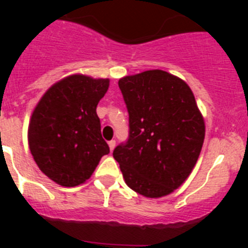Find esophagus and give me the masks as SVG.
<instances>
[{
    "mask_svg": "<svg viewBox=\"0 0 248 248\" xmlns=\"http://www.w3.org/2000/svg\"><path fill=\"white\" fill-rule=\"evenodd\" d=\"M108 145H109V149H110V151H113L114 148H115V140H110V141L108 143Z\"/></svg>",
    "mask_w": 248,
    "mask_h": 248,
    "instance_id": "34e87169",
    "label": "esophagus"
}]
</instances>
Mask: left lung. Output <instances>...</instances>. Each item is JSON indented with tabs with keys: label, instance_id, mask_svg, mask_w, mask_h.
Segmentation results:
<instances>
[{
	"label": "left lung",
	"instance_id": "8db88e82",
	"mask_svg": "<svg viewBox=\"0 0 248 248\" xmlns=\"http://www.w3.org/2000/svg\"><path fill=\"white\" fill-rule=\"evenodd\" d=\"M129 111V139L114 149L126 185L159 199L191 174L205 139V120L194 93L179 77L151 69L120 78Z\"/></svg>",
	"mask_w": 248,
	"mask_h": 248
}]
</instances>
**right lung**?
Returning <instances> with one entry per match:
<instances>
[{"instance_id":"obj_1","label":"right lung","mask_w":248,"mask_h":248,"mask_svg":"<svg viewBox=\"0 0 248 248\" xmlns=\"http://www.w3.org/2000/svg\"><path fill=\"white\" fill-rule=\"evenodd\" d=\"M109 82L84 74L65 77L47 89L31 115V154L39 170L58 185L84 184L109 153L97 115Z\"/></svg>"}]
</instances>
